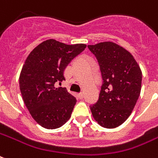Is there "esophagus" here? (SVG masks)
<instances>
[{"instance_id":"obj_1","label":"esophagus","mask_w":158,"mask_h":158,"mask_svg":"<svg viewBox=\"0 0 158 158\" xmlns=\"http://www.w3.org/2000/svg\"><path fill=\"white\" fill-rule=\"evenodd\" d=\"M79 98H80V99H82V98H84V94H83V93H79Z\"/></svg>"}]
</instances>
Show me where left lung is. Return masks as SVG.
I'll use <instances>...</instances> for the list:
<instances>
[{
  "instance_id": "obj_1",
  "label": "left lung",
  "mask_w": 158,
  "mask_h": 158,
  "mask_svg": "<svg viewBox=\"0 0 158 158\" xmlns=\"http://www.w3.org/2000/svg\"><path fill=\"white\" fill-rule=\"evenodd\" d=\"M98 62L103 79L97 103L90 106L100 126L114 128L130 116L142 87V71L135 59L114 42L88 45Z\"/></svg>"
}]
</instances>
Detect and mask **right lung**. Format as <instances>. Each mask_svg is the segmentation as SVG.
<instances>
[{
    "label": "right lung",
    "instance_id": "right-lung-1",
    "mask_svg": "<svg viewBox=\"0 0 158 158\" xmlns=\"http://www.w3.org/2000/svg\"><path fill=\"white\" fill-rule=\"evenodd\" d=\"M86 44H65L47 40L28 55L20 75V89L30 114L40 126L55 129L70 118L76 98L55 84L65 80L64 72Z\"/></svg>",
    "mask_w": 158,
    "mask_h": 158
}]
</instances>
